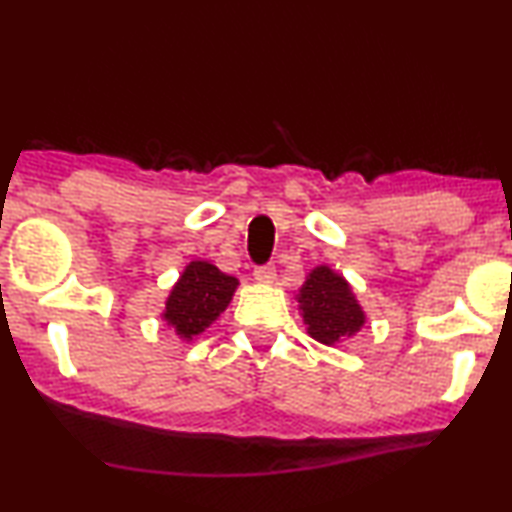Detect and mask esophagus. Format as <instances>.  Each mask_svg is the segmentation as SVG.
I'll return each instance as SVG.
<instances>
[{
    "label": "esophagus",
    "mask_w": 512,
    "mask_h": 512,
    "mask_svg": "<svg viewBox=\"0 0 512 512\" xmlns=\"http://www.w3.org/2000/svg\"><path fill=\"white\" fill-rule=\"evenodd\" d=\"M255 280H257V283H273V280H276V269H273L271 264L257 266Z\"/></svg>",
    "instance_id": "obj_1"
}]
</instances>
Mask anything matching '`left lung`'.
I'll use <instances>...</instances> for the list:
<instances>
[{"label": "left lung", "instance_id": "1", "mask_svg": "<svg viewBox=\"0 0 512 512\" xmlns=\"http://www.w3.org/2000/svg\"><path fill=\"white\" fill-rule=\"evenodd\" d=\"M299 308L308 334L325 345L355 336L366 320L350 285L329 266H318L308 273L299 290Z\"/></svg>", "mask_w": 512, "mask_h": 512}]
</instances>
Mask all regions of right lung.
Segmentation results:
<instances>
[{
  "mask_svg": "<svg viewBox=\"0 0 512 512\" xmlns=\"http://www.w3.org/2000/svg\"><path fill=\"white\" fill-rule=\"evenodd\" d=\"M239 280L208 262H190L171 290L162 318L176 334L190 341L204 331L229 306Z\"/></svg>",
  "mask_w": 512,
  "mask_h": 512,
  "instance_id": "add662e5",
  "label": "right lung"
}]
</instances>
